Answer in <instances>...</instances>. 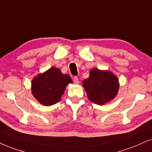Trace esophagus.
Returning <instances> with one entry per match:
<instances>
[{
    "label": "esophagus",
    "instance_id": "esophagus-1",
    "mask_svg": "<svg viewBox=\"0 0 152 152\" xmlns=\"http://www.w3.org/2000/svg\"><path fill=\"white\" fill-rule=\"evenodd\" d=\"M73 82H74V83L75 84V85H78V84L80 83L79 80H78V78L77 77H75L73 78Z\"/></svg>",
    "mask_w": 152,
    "mask_h": 152
}]
</instances>
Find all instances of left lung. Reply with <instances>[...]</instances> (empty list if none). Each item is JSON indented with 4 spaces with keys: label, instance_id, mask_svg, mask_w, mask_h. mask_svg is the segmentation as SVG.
Masks as SVG:
<instances>
[{
    "label": "left lung",
    "instance_id": "1",
    "mask_svg": "<svg viewBox=\"0 0 152 152\" xmlns=\"http://www.w3.org/2000/svg\"><path fill=\"white\" fill-rule=\"evenodd\" d=\"M82 87L91 102L104 105L117 96L120 85L118 78L112 72L94 68L89 77L82 81Z\"/></svg>",
    "mask_w": 152,
    "mask_h": 152
}]
</instances>
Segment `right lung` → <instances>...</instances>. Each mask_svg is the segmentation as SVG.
Returning <instances> with one entry per match:
<instances>
[{
  "label": "right lung",
  "instance_id": "obj_1",
  "mask_svg": "<svg viewBox=\"0 0 152 152\" xmlns=\"http://www.w3.org/2000/svg\"><path fill=\"white\" fill-rule=\"evenodd\" d=\"M72 82L69 75H63L58 68L52 67L33 78L31 93L41 104L52 106L61 100L67 85Z\"/></svg>",
  "mask_w": 152,
  "mask_h": 152
}]
</instances>
